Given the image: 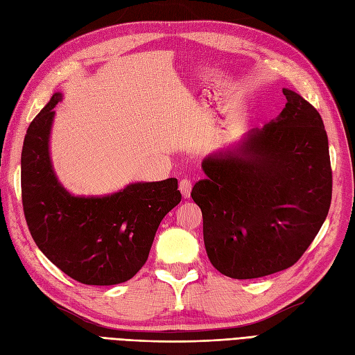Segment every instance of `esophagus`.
Listing matches in <instances>:
<instances>
[{"mask_svg": "<svg viewBox=\"0 0 355 355\" xmlns=\"http://www.w3.org/2000/svg\"><path fill=\"white\" fill-rule=\"evenodd\" d=\"M179 189H180V192H182V196H184V198H189L191 189H192L191 180H189L188 178L180 179V182H179Z\"/></svg>", "mask_w": 355, "mask_h": 355, "instance_id": "1", "label": "esophagus"}]
</instances>
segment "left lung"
I'll return each instance as SVG.
<instances>
[{
  "label": "left lung",
  "mask_w": 355,
  "mask_h": 355,
  "mask_svg": "<svg viewBox=\"0 0 355 355\" xmlns=\"http://www.w3.org/2000/svg\"><path fill=\"white\" fill-rule=\"evenodd\" d=\"M286 108L231 151L202 161L191 197L204 245L223 275L249 280L295 265L314 241L331 201L329 141L318 111L283 89Z\"/></svg>",
  "instance_id": "8db88e82"
}]
</instances>
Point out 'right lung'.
<instances>
[{"mask_svg": "<svg viewBox=\"0 0 355 355\" xmlns=\"http://www.w3.org/2000/svg\"><path fill=\"white\" fill-rule=\"evenodd\" d=\"M62 101L55 93L32 120L22 149V204L38 249L60 271L89 286L130 280L145 265L155 232L182 200L178 179L137 182L105 197H75L51 167L49 139Z\"/></svg>", "mask_w": 355, "mask_h": 355, "instance_id": "right-lung-1", "label": "right lung"}]
</instances>
